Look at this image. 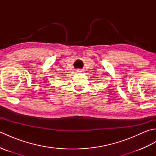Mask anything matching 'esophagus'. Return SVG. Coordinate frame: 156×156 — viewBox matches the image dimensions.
Here are the masks:
<instances>
[{"instance_id":"34e87169","label":"esophagus","mask_w":156,"mask_h":156,"mask_svg":"<svg viewBox=\"0 0 156 156\" xmlns=\"http://www.w3.org/2000/svg\"><path fill=\"white\" fill-rule=\"evenodd\" d=\"M76 70L78 73H81V72H82V71H83L82 69H76Z\"/></svg>"}]
</instances>
